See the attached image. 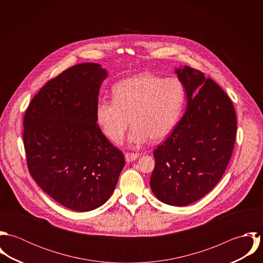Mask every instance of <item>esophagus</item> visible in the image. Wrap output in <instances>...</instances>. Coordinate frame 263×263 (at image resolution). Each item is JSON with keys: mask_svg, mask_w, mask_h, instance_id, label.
<instances>
[{"mask_svg": "<svg viewBox=\"0 0 263 263\" xmlns=\"http://www.w3.org/2000/svg\"><path fill=\"white\" fill-rule=\"evenodd\" d=\"M124 156H125L126 162H133L137 158H139V154H137V153H125Z\"/></svg>", "mask_w": 263, "mask_h": 263, "instance_id": "esophagus-1", "label": "esophagus"}]
</instances>
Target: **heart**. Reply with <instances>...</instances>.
I'll list each match as a JSON object with an SVG mask.
<instances>
[{"label": "heart", "mask_w": 263, "mask_h": 263, "mask_svg": "<svg viewBox=\"0 0 263 263\" xmlns=\"http://www.w3.org/2000/svg\"><path fill=\"white\" fill-rule=\"evenodd\" d=\"M114 99H101L96 120L104 135L119 143L132 120L135 125L129 142L142 144L149 139L162 141L179 121L185 102V87L176 77L141 74L119 82Z\"/></svg>", "instance_id": "obj_1"}]
</instances>
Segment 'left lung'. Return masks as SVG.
<instances>
[{
	"label": "left lung",
	"instance_id": "left-lung-1",
	"mask_svg": "<svg viewBox=\"0 0 263 263\" xmlns=\"http://www.w3.org/2000/svg\"><path fill=\"white\" fill-rule=\"evenodd\" d=\"M185 87L187 108L171 135L155 149L150 185L169 205L190 204L221 180L231 159L237 133L233 103L204 73L176 70Z\"/></svg>",
	"mask_w": 263,
	"mask_h": 263
}]
</instances>
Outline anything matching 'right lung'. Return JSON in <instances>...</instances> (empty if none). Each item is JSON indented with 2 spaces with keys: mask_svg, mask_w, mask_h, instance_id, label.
<instances>
[{
  "mask_svg": "<svg viewBox=\"0 0 263 263\" xmlns=\"http://www.w3.org/2000/svg\"><path fill=\"white\" fill-rule=\"evenodd\" d=\"M106 76L94 63L67 69L38 91L23 119L29 173L51 198L77 212L105 203L125 165L96 120Z\"/></svg>",
  "mask_w": 263,
  "mask_h": 263,
  "instance_id": "add662e5",
  "label": "right lung"
}]
</instances>
